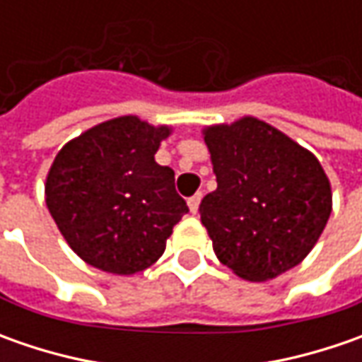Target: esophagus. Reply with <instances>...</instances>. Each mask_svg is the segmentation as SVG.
<instances>
[{
    "instance_id": "1",
    "label": "esophagus",
    "mask_w": 362,
    "mask_h": 362,
    "mask_svg": "<svg viewBox=\"0 0 362 362\" xmlns=\"http://www.w3.org/2000/svg\"><path fill=\"white\" fill-rule=\"evenodd\" d=\"M202 193H195L193 197H189V209H191V214H197V209H199V202H202Z\"/></svg>"
}]
</instances>
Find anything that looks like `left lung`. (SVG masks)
<instances>
[{"label":"left lung","mask_w":362,"mask_h":362,"mask_svg":"<svg viewBox=\"0 0 362 362\" xmlns=\"http://www.w3.org/2000/svg\"><path fill=\"white\" fill-rule=\"evenodd\" d=\"M217 189L199 205L214 252L243 280L294 268L327 226L332 193L318 159L262 120L209 127Z\"/></svg>","instance_id":"left-lung-1"}]
</instances>
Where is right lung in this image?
Returning <instances> with one entry per match:
<instances>
[{
    "mask_svg": "<svg viewBox=\"0 0 362 362\" xmlns=\"http://www.w3.org/2000/svg\"><path fill=\"white\" fill-rule=\"evenodd\" d=\"M169 134L136 117L106 120L56 155L46 205L64 240L98 270L129 276L157 262L189 211L155 153Z\"/></svg>",
    "mask_w": 362,
    "mask_h": 362,
    "instance_id": "add662e5",
    "label": "right lung"
}]
</instances>
